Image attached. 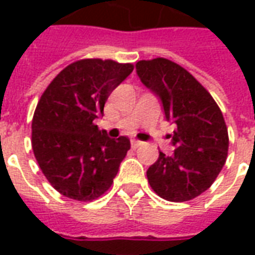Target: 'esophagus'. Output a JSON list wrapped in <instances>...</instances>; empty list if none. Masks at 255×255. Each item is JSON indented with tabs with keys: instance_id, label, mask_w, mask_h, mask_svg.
Wrapping results in <instances>:
<instances>
[{
	"instance_id": "esophagus-1",
	"label": "esophagus",
	"mask_w": 255,
	"mask_h": 255,
	"mask_svg": "<svg viewBox=\"0 0 255 255\" xmlns=\"http://www.w3.org/2000/svg\"><path fill=\"white\" fill-rule=\"evenodd\" d=\"M140 144H142V142H140V140H136V139H132V140H131V146H132L133 149H136V147H138V146H140Z\"/></svg>"
}]
</instances>
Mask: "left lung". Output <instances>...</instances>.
Masks as SVG:
<instances>
[{"instance_id":"8db88e82","label":"left lung","mask_w":255,"mask_h":255,"mask_svg":"<svg viewBox=\"0 0 255 255\" xmlns=\"http://www.w3.org/2000/svg\"><path fill=\"white\" fill-rule=\"evenodd\" d=\"M136 75L157 95L168 122L173 154L160 157L147 169L150 186L161 198L184 202L206 191L227 160L228 131L213 97L184 68L166 58L142 60Z\"/></svg>"}]
</instances>
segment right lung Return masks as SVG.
I'll use <instances>...</instances> for the list:
<instances>
[{
    "label": "right lung",
    "mask_w": 255,
    "mask_h": 255,
    "mask_svg": "<svg viewBox=\"0 0 255 255\" xmlns=\"http://www.w3.org/2000/svg\"><path fill=\"white\" fill-rule=\"evenodd\" d=\"M132 64L86 58L58 73L36 105L32 150L49 183L64 197L93 201L111 187L131 147L127 136L109 138L94 120Z\"/></svg>",
    "instance_id": "obj_1"
}]
</instances>
